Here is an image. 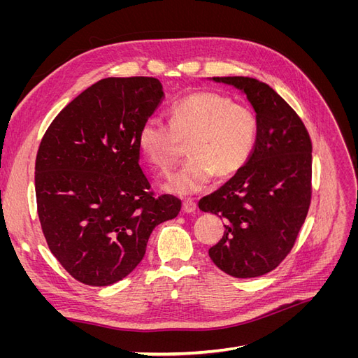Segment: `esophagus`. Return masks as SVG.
Wrapping results in <instances>:
<instances>
[{
  "label": "esophagus",
  "mask_w": 358,
  "mask_h": 358,
  "mask_svg": "<svg viewBox=\"0 0 358 358\" xmlns=\"http://www.w3.org/2000/svg\"><path fill=\"white\" fill-rule=\"evenodd\" d=\"M182 209H183V212H187V213H192V212H196V209H197V204H196V201H194V200H189V199H187V200H183Z\"/></svg>",
  "instance_id": "esophagus-1"
}]
</instances>
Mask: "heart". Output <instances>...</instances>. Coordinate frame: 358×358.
<instances>
[{
    "mask_svg": "<svg viewBox=\"0 0 358 358\" xmlns=\"http://www.w3.org/2000/svg\"><path fill=\"white\" fill-rule=\"evenodd\" d=\"M169 122L148 119L137 134L145 158L162 173H170L188 143L189 159L167 189L191 194L212 178L227 179L239 173L251 158L258 137V117L251 107L216 92H197L170 107Z\"/></svg>",
    "mask_w": 358,
    "mask_h": 358,
    "instance_id": "b5f03b06",
    "label": "heart"
}]
</instances>
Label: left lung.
<instances>
[{
  "label": "left lung",
  "mask_w": 358,
  "mask_h": 358,
  "mask_svg": "<svg viewBox=\"0 0 358 358\" xmlns=\"http://www.w3.org/2000/svg\"><path fill=\"white\" fill-rule=\"evenodd\" d=\"M246 94L258 117L248 164L199 201L225 220L222 239L209 257L234 278L272 272L291 252L312 199V142L292 107L264 82L243 76L213 78Z\"/></svg>",
  "instance_id": "obj_1"
}]
</instances>
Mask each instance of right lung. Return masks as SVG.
Wrapping results in <instances>:
<instances>
[{"label": "right lung", "instance_id": "obj_1", "mask_svg": "<svg viewBox=\"0 0 358 358\" xmlns=\"http://www.w3.org/2000/svg\"><path fill=\"white\" fill-rule=\"evenodd\" d=\"M158 79H101L69 103L43 136L36 199L43 234L82 284L106 287L142 262L149 236L180 200L155 196L138 164V129L158 109Z\"/></svg>", "mask_w": 358, "mask_h": 358}]
</instances>
